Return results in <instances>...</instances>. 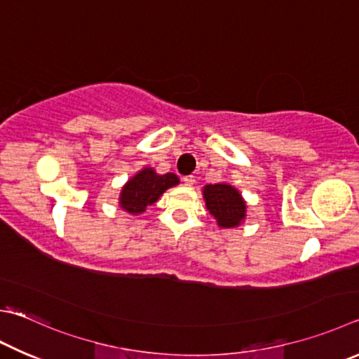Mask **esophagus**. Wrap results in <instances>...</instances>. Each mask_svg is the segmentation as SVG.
I'll return each mask as SVG.
<instances>
[{
    "instance_id": "34e87169",
    "label": "esophagus",
    "mask_w": 359,
    "mask_h": 359,
    "mask_svg": "<svg viewBox=\"0 0 359 359\" xmlns=\"http://www.w3.org/2000/svg\"><path fill=\"white\" fill-rule=\"evenodd\" d=\"M184 184L187 187H193L194 184H196V177H194V175H187V177L184 179Z\"/></svg>"
}]
</instances>
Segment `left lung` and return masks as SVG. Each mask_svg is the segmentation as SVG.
<instances>
[{
    "label": "left lung",
    "mask_w": 359,
    "mask_h": 359,
    "mask_svg": "<svg viewBox=\"0 0 359 359\" xmlns=\"http://www.w3.org/2000/svg\"><path fill=\"white\" fill-rule=\"evenodd\" d=\"M202 196L207 210L217 219L218 227L232 229L246 219V201L236 187L231 184H208L202 188Z\"/></svg>",
    "instance_id": "obj_1"
}]
</instances>
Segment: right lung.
I'll use <instances>...</instances> for the list:
<instances>
[{"label": "right lung", "instance_id": "obj_1", "mask_svg": "<svg viewBox=\"0 0 359 359\" xmlns=\"http://www.w3.org/2000/svg\"><path fill=\"white\" fill-rule=\"evenodd\" d=\"M179 184L180 180L174 172L158 174L154 168L144 166L121 188L119 207L130 215H141L149 205L155 204L163 193Z\"/></svg>", "mask_w": 359, "mask_h": 359}]
</instances>
